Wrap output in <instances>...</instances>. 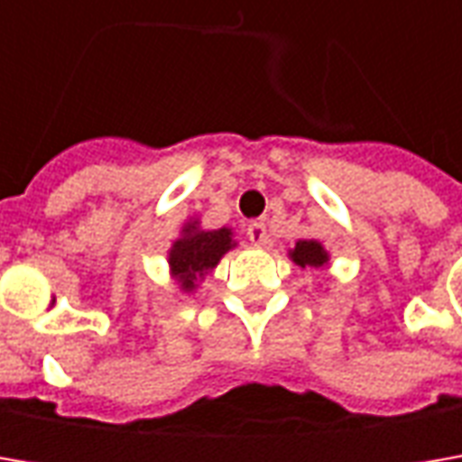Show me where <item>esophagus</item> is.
<instances>
[{
  "instance_id": "obj_1",
  "label": "esophagus",
  "mask_w": 462,
  "mask_h": 462,
  "mask_svg": "<svg viewBox=\"0 0 462 462\" xmlns=\"http://www.w3.org/2000/svg\"><path fill=\"white\" fill-rule=\"evenodd\" d=\"M246 236H249V241H252L254 246H264V244H267V226H264L262 221L249 223Z\"/></svg>"
}]
</instances>
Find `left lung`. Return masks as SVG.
I'll return each instance as SVG.
<instances>
[{
    "instance_id": "left-lung-1",
    "label": "left lung",
    "mask_w": 462,
    "mask_h": 462,
    "mask_svg": "<svg viewBox=\"0 0 462 462\" xmlns=\"http://www.w3.org/2000/svg\"><path fill=\"white\" fill-rule=\"evenodd\" d=\"M288 257L293 259L298 267H316V270H321L324 264H328L327 246L316 239H298L293 249H288Z\"/></svg>"
}]
</instances>
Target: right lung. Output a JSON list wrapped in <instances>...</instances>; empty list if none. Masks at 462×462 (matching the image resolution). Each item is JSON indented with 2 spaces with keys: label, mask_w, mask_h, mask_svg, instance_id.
Wrapping results in <instances>:
<instances>
[{
  "label": "right lung",
  "mask_w": 462,
  "mask_h": 462,
  "mask_svg": "<svg viewBox=\"0 0 462 462\" xmlns=\"http://www.w3.org/2000/svg\"><path fill=\"white\" fill-rule=\"evenodd\" d=\"M234 228H203L200 218H187L180 228V236L171 241L167 252V264L171 280L182 293H195L205 277L210 275L223 254L236 249Z\"/></svg>",
  "instance_id": "add662e5"
}]
</instances>
